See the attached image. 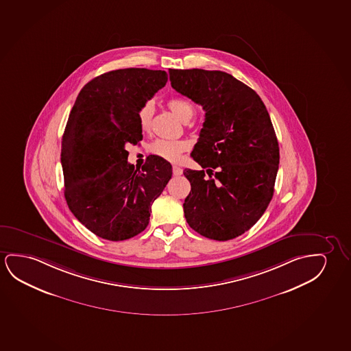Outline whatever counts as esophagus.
<instances>
[{"label": "esophagus", "mask_w": 351, "mask_h": 351, "mask_svg": "<svg viewBox=\"0 0 351 351\" xmlns=\"http://www.w3.org/2000/svg\"><path fill=\"white\" fill-rule=\"evenodd\" d=\"M182 169L178 167V165H173V173L175 176H180V175H182Z\"/></svg>", "instance_id": "esophagus-1"}]
</instances>
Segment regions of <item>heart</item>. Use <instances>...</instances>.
<instances>
[{
  "label": "heart",
  "mask_w": 351,
  "mask_h": 351,
  "mask_svg": "<svg viewBox=\"0 0 351 351\" xmlns=\"http://www.w3.org/2000/svg\"><path fill=\"white\" fill-rule=\"evenodd\" d=\"M168 107L176 117L182 122H189L195 113V105L186 97H173L168 101ZM154 105L152 101H146L137 111V122L143 132H149L152 128ZM189 143L184 140H165L157 138L149 146V151L158 157L162 158L169 162H176L181 157Z\"/></svg>",
  "instance_id": "b5f03b06"
}]
</instances>
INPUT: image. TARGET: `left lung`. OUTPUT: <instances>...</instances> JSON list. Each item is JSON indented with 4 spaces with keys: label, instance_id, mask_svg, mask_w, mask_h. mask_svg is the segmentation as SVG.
<instances>
[{
    "label": "left lung",
    "instance_id": "1",
    "mask_svg": "<svg viewBox=\"0 0 351 351\" xmlns=\"http://www.w3.org/2000/svg\"><path fill=\"white\" fill-rule=\"evenodd\" d=\"M169 75L173 89L205 111L191 154L203 170L183 171L191 182L184 217L208 239H234L262 217L274 193L280 154L269 113L254 89L227 72L170 69Z\"/></svg>",
    "mask_w": 351,
    "mask_h": 351
}]
</instances>
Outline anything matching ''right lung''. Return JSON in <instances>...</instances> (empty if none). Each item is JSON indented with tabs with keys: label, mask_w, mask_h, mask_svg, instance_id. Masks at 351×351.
Returning a JSON list of instances; mask_svg holds the SVG:
<instances>
[{
	"label": "right lung",
	"mask_w": 351,
	"mask_h": 351,
	"mask_svg": "<svg viewBox=\"0 0 351 351\" xmlns=\"http://www.w3.org/2000/svg\"><path fill=\"white\" fill-rule=\"evenodd\" d=\"M168 82L162 70L121 69L82 88L61 143L69 208L102 239H130L146 229L153 202L173 175L153 156L143 168L128 162V145L143 140L137 111Z\"/></svg>",
	"instance_id": "obj_1"
}]
</instances>
